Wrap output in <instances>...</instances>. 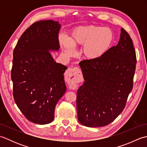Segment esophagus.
<instances>
[{
  "label": "esophagus",
  "instance_id": "34e87169",
  "mask_svg": "<svg viewBox=\"0 0 147 147\" xmlns=\"http://www.w3.org/2000/svg\"><path fill=\"white\" fill-rule=\"evenodd\" d=\"M65 77L68 85L71 89L74 90L77 88L78 83L83 81L82 73L80 69L78 67L69 68L65 73Z\"/></svg>",
  "mask_w": 147,
  "mask_h": 147
}]
</instances>
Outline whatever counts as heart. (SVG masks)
I'll return each instance as SVG.
<instances>
[{"mask_svg": "<svg viewBox=\"0 0 147 147\" xmlns=\"http://www.w3.org/2000/svg\"><path fill=\"white\" fill-rule=\"evenodd\" d=\"M114 40V34L111 28L94 25L75 28L70 32L69 38L61 37V42L68 55L73 54L74 47L82 46L81 54L90 60L104 55Z\"/></svg>", "mask_w": 147, "mask_h": 147, "instance_id": "1", "label": "heart"}]
</instances>
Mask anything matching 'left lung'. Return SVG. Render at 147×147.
Instances as JSON below:
<instances>
[{
  "instance_id": "1",
  "label": "left lung",
  "mask_w": 147,
  "mask_h": 147,
  "mask_svg": "<svg viewBox=\"0 0 147 147\" xmlns=\"http://www.w3.org/2000/svg\"><path fill=\"white\" fill-rule=\"evenodd\" d=\"M119 41L102 57L80 62L85 80L78 90L80 124L101 127L114 121L125 107L132 91L136 57L132 39L123 28Z\"/></svg>"
}]
</instances>
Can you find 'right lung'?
<instances>
[{
    "mask_svg": "<svg viewBox=\"0 0 147 147\" xmlns=\"http://www.w3.org/2000/svg\"><path fill=\"white\" fill-rule=\"evenodd\" d=\"M60 28L58 21L35 22L22 34L14 49V99L33 123H51L55 105L66 90L63 74L67 67L56 63L49 52L59 51Z\"/></svg>",
    "mask_w": 147,
    "mask_h": 147,
    "instance_id": "right-lung-1",
    "label": "right lung"
}]
</instances>
